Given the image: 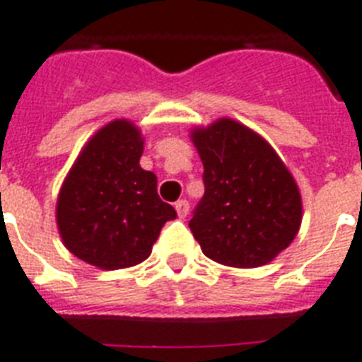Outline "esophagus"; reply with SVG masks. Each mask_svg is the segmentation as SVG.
<instances>
[{
    "mask_svg": "<svg viewBox=\"0 0 362 362\" xmlns=\"http://www.w3.org/2000/svg\"><path fill=\"white\" fill-rule=\"evenodd\" d=\"M188 202L187 199H179L177 203H175V211H177V216L179 218H185L188 214Z\"/></svg>",
    "mask_w": 362,
    "mask_h": 362,
    "instance_id": "esophagus-1",
    "label": "esophagus"
}]
</instances>
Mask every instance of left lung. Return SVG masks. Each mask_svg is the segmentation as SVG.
Listing matches in <instances>:
<instances>
[{"mask_svg": "<svg viewBox=\"0 0 362 362\" xmlns=\"http://www.w3.org/2000/svg\"><path fill=\"white\" fill-rule=\"evenodd\" d=\"M205 194L188 228L202 252L233 268L274 261L300 231L303 205L291 170L261 134L233 118L194 127Z\"/></svg>", "mask_w": 362, "mask_h": 362, "instance_id": "obj_1", "label": "left lung"}]
</instances>
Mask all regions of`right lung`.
<instances>
[{"instance_id":"right-lung-1","label":"right lung","mask_w":362,"mask_h":362,"mask_svg":"<svg viewBox=\"0 0 362 362\" xmlns=\"http://www.w3.org/2000/svg\"><path fill=\"white\" fill-rule=\"evenodd\" d=\"M144 136L133 122L103 125L62 181L55 218L70 253L100 270L136 267L151 253L174 207L157 194V175L140 166Z\"/></svg>"}]
</instances>
